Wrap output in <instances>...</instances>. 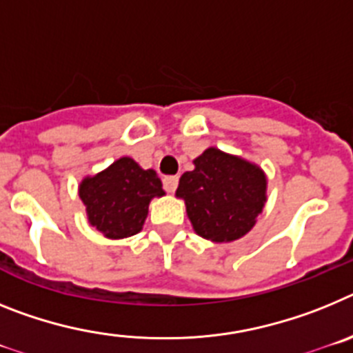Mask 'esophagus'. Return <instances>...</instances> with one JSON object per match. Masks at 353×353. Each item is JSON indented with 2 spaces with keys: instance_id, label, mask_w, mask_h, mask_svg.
<instances>
[{
  "instance_id": "esophagus-1",
  "label": "esophagus",
  "mask_w": 353,
  "mask_h": 353,
  "mask_svg": "<svg viewBox=\"0 0 353 353\" xmlns=\"http://www.w3.org/2000/svg\"><path fill=\"white\" fill-rule=\"evenodd\" d=\"M177 185H179V177L177 176H167L163 177V186L167 192H170V194H174L177 188Z\"/></svg>"
}]
</instances>
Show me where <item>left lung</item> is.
I'll use <instances>...</instances> for the list:
<instances>
[{"instance_id":"1","label":"left lung","mask_w":353,"mask_h":353,"mask_svg":"<svg viewBox=\"0 0 353 353\" xmlns=\"http://www.w3.org/2000/svg\"><path fill=\"white\" fill-rule=\"evenodd\" d=\"M194 165L181 176L176 195L185 201L195 232L214 243L247 234L265 208V172L216 147L206 149Z\"/></svg>"}]
</instances>
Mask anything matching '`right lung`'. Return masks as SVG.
<instances>
[{"instance_id":"1","label":"right lung","mask_w":353,"mask_h":353,"mask_svg":"<svg viewBox=\"0 0 353 353\" xmlns=\"http://www.w3.org/2000/svg\"><path fill=\"white\" fill-rule=\"evenodd\" d=\"M161 195L165 192L154 170H143L128 156L113 161L103 172L85 177L79 185L88 222L112 240L142 231L149 202Z\"/></svg>"}]
</instances>
